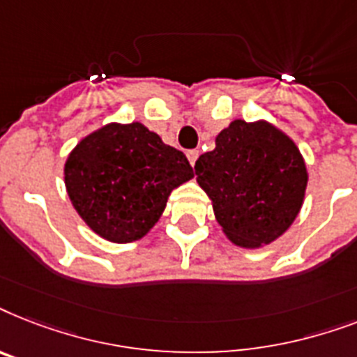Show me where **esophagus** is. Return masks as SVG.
Returning <instances> with one entry per match:
<instances>
[{
  "mask_svg": "<svg viewBox=\"0 0 357 357\" xmlns=\"http://www.w3.org/2000/svg\"><path fill=\"white\" fill-rule=\"evenodd\" d=\"M186 156H188V160H190V164L195 165L197 158H199V151H195V149H193V151H188Z\"/></svg>",
  "mask_w": 357,
  "mask_h": 357,
  "instance_id": "obj_1",
  "label": "esophagus"
}]
</instances>
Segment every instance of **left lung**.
I'll use <instances>...</instances> for the list:
<instances>
[{
    "label": "left lung",
    "instance_id": "1",
    "mask_svg": "<svg viewBox=\"0 0 357 357\" xmlns=\"http://www.w3.org/2000/svg\"><path fill=\"white\" fill-rule=\"evenodd\" d=\"M195 175L223 234L243 249L286 234L307 188L301 149L267 119H234L215 136V149L199 156Z\"/></svg>",
    "mask_w": 357,
    "mask_h": 357
}]
</instances>
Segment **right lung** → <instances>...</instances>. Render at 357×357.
I'll list each match as a JSON object with an SVG mask.
<instances>
[{
    "label": "right lung",
    "instance_id": "add662e5",
    "mask_svg": "<svg viewBox=\"0 0 357 357\" xmlns=\"http://www.w3.org/2000/svg\"><path fill=\"white\" fill-rule=\"evenodd\" d=\"M193 178L182 151L144 123H107L86 134L64 164V184L81 219L112 243L151 232L175 188Z\"/></svg>",
    "mask_w": 357,
    "mask_h": 357
}]
</instances>
